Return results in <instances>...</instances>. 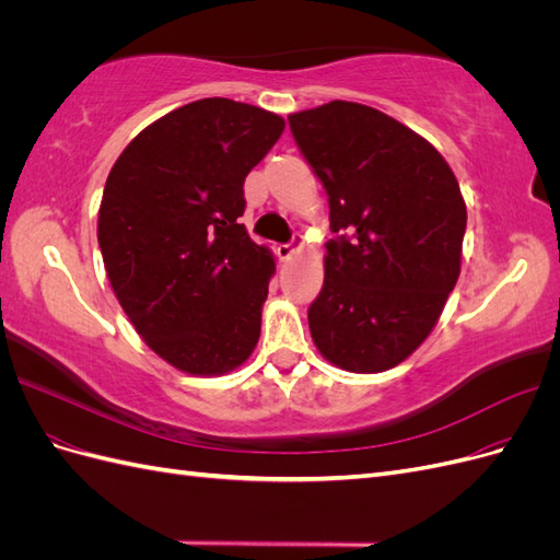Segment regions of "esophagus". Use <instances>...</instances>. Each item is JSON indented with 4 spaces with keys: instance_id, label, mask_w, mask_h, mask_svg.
<instances>
[{
    "instance_id": "34e87169",
    "label": "esophagus",
    "mask_w": 560,
    "mask_h": 560,
    "mask_svg": "<svg viewBox=\"0 0 560 560\" xmlns=\"http://www.w3.org/2000/svg\"><path fill=\"white\" fill-rule=\"evenodd\" d=\"M296 249H301V243H294V245H292V243L276 245V254H278V259H280V261H287V259H290Z\"/></svg>"
}]
</instances>
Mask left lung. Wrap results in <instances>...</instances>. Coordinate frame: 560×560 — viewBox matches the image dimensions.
I'll return each instance as SVG.
<instances>
[{
    "label": "left lung",
    "mask_w": 560,
    "mask_h": 560,
    "mask_svg": "<svg viewBox=\"0 0 560 560\" xmlns=\"http://www.w3.org/2000/svg\"><path fill=\"white\" fill-rule=\"evenodd\" d=\"M329 196L325 284L308 308L322 358L378 374L425 341L460 276L467 208L444 156L374 107L334 100L290 114Z\"/></svg>",
    "instance_id": "8db88e82"
}]
</instances>
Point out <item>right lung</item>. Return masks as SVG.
Masks as SVG:
<instances>
[{
  "label": "right lung",
  "instance_id": "1",
  "mask_svg": "<svg viewBox=\"0 0 560 560\" xmlns=\"http://www.w3.org/2000/svg\"><path fill=\"white\" fill-rule=\"evenodd\" d=\"M282 130L261 107L196 100L147 126L109 171L97 243L112 290L184 374L224 376L259 341L276 261L238 219L245 177Z\"/></svg>",
  "mask_w": 560,
  "mask_h": 560
}]
</instances>
